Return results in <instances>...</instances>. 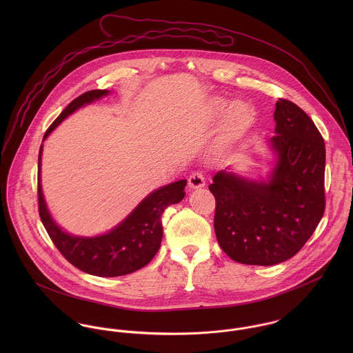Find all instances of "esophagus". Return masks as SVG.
Instances as JSON below:
<instances>
[{"mask_svg": "<svg viewBox=\"0 0 353 353\" xmlns=\"http://www.w3.org/2000/svg\"><path fill=\"white\" fill-rule=\"evenodd\" d=\"M188 182H189L190 189H201L205 186V176H203L202 172L194 171V172L190 174Z\"/></svg>", "mask_w": 353, "mask_h": 353, "instance_id": "esophagus-1", "label": "esophagus"}]
</instances>
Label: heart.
Here are the masks:
<instances>
[{
    "label": "heart",
    "mask_w": 353,
    "mask_h": 353,
    "mask_svg": "<svg viewBox=\"0 0 353 353\" xmlns=\"http://www.w3.org/2000/svg\"><path fill=\"white\" fill-rule=\"evenodd\" d=\"M209 114L212 118H223V132L227 137H239L246 133L254 123L255 112L250 103L245 101H230L224 98H213L209 101Z\"/></svg>",
    "instance_id": "1"
}]
</instances>
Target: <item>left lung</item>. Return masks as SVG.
Masks as SVG:
<instances>
[{
  "label": "left lung",
  "instance_id": "8db88e82",
  "mask_svg": "<svg viewBox=\"0 0 353 353\" xmlns=\"http://www.w3.org/2000/svg\"><path fill=\"white\" fill-rule=\"evenodd\" d=\"M266 179L221 170L209 185L216 199L214 232L223 252L246 265L270 266L294 256L325 212V143L311 118L292 101L274 110Z\"/></svg>",
  "mask_w": 353,
  "mask_h": 353
}]
</instances>
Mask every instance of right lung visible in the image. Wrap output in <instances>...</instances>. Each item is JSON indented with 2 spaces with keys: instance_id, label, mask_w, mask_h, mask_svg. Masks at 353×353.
<instances>
[{
  "instance_id": "add662e5",
  "label": "right lung",
  "mask_w": 353,
  "mask_h": 353,
  "mask_svg": "<svg viewBox=\"0 0 353 353\" xmlns=\"http://www.w3.org/2000/svg\"><path fill=\"white\" fill-rule=\"evenodd\" d=\"M108 94L110 91L107 90H95L70 101L51 123L43 141L65 118L83 105L99 101ZM42 151L43 145H41L38 161L39 214L52 243L59 252L77 269L99 277L129 274L148 265L161 243V214L167 206L183 200L186 194L183 190L188 181L181 179L153 190L108 232L97 236H77L62 230L52 219L48 208L41 183Z\"/></svg>"
}]
</instances>
